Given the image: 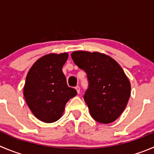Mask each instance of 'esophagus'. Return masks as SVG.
<instances>
[{"label": "esophagus", "instance_id": "esophagus-1", "mask_svg": "<svg viewBox=\"0 0 154 154\" xmlns=\"http://www.w3.org/2000/svg\"><path fill=\"white\" fill-rule=\"evenodd\" d=\"M75 90L77 91V93L79 94L80 93V87H79V86H76Z\"/></svg>", "mask_w": 154, "mask_h": 154}]
</instances>
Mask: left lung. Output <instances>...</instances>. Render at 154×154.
Returning a JSON list of instances; mask_svg holds the SVG:
<instances>
[{"mask_svg":"<svg viewBox=\"0 0 154 154\" xmlns=\"http://www.w3.org/2000/svg\"><path fill=\"white\" fill-rule=\"evenodd\" d=\"M71 57L87 74L89 86L84 100L91 117L100 123L114 122L124 111L131 94V84L122 67L102 53L74 51Z\"/></svg>","mask_w":154,"mask_h":154,"instance_id":"8db88e82","label":"left lung"}]
</instances>
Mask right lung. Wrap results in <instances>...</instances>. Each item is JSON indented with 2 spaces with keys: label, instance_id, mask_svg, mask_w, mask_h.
<instances>
[{
  "label": "right lung",
  "instance_id": "add662e5",
  "mask_svg": "<svg viewBox=\"0 0 154 154\" xmlns=\"http://www.w3.org/2000/svg\"><path fill=\"white\" fill-rule=\"evenodd\" d=\"M67 53L49 54L39 58L26 76L23 94L26 103L36 118L46 123L57 121L66 104L77 94L67 85L62 68L68 59Z\"/></svg>",
  "mask_w": 154,
  "mask_h": 154
}]
</instances>
